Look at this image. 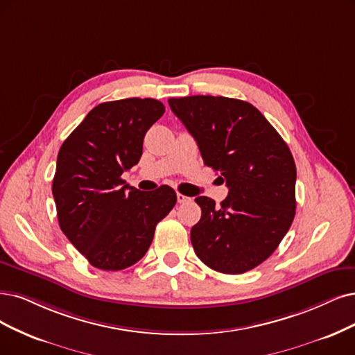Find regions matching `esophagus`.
<instances>
[{"mask_svg":"<svg viewBox=\"0 0 355 355\" xmlns=\"http://www.w3.org/2000/svg\"><path fill=\"white\" fill-rule=\"evenodd\" d=\"M177 200H178V203H190L191 202V198H189V196H184V194H181V193H177Z\"/></svg>","mask_w":355,"mask_h":355,"instance_id":"34e87169","label":"esophagus"}]
</instances>
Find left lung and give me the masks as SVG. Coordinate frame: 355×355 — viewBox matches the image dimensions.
<instances>
[{"label":"left lung","mask_w":355,"mask_h":355,"mask_svg":"<svg viewBox=\"0 0 355 355\" xmlns=\"http://www.w3.org/2000/svg\"><path fill=\"white\" fill-rule=\"evenodd\" d=\"M168 103L198 141L205 165L220 174L225 200L200 196L191 228L196 254L211 269L239 275L279 245L295 216L297 169L290 148L252 103L224 96L171 98Z\"/></svg>","instance_id":"8db88e82"}]
</instances>
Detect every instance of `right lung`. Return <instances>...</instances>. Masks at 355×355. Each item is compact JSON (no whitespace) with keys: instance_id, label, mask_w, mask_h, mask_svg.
<instances>
[{"instance_id":"obj_1","label":"right lung","mask_w":355,"mask_h":355,"mask_svg":"<svg viewBox=\"0 0 355 355\" xmlns=\"http://www.w3.org/2000/svg\"><path fill=\"white\" fill-rule=\"evenodd\" d=\"M164 112V103L152 98L99 103L60 148L52 181L60 228L101 270L137 263L157 222L177 203L168 186L148 193L121 180L139 162L144 135Z\"/></svg>"}]
</instances>
